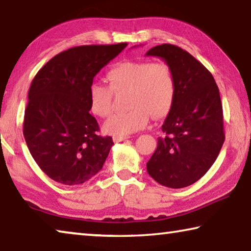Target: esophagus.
Returning a JSON list of instances; mask_svg holds the SVG:
<instances>
[{
	"label": "esophagus",
	"mask_w": 251,
	"mask_h": 251,
	"mask_svg": "<svg viewBox=\"0 0 251 251\" xmlns=\"http://www.w3.org/2000/svg\"><path fill=\"white\" fill-rule=\"evenodd\" d=\"M127 138H129V136H114L113 141L115 143H120L123 141H126Z\"/></svg>",
	"instance_id": "esophagus-1"
}]
</instances>
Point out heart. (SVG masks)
Listing matches in <instances>:
<instances>
[{
	"label": "heart",
	"instance_id": "heart-1",
	"mask_svg": "<svg viewBox=\"0 0 251 251\" xmlns=\"http://www.w3.org/2000/svg\"><path fill=\"white\" fill-rule=\"evenodd\" d=\"M107 86L93 84L90 88V107L100 117L112 112L113 94L126 93L125 113L114 114L106 121L105 131L114 136H127L147 125L150 115L166 117L176 99V79L165 62L123 61L106 73Z\"/></svg>",
	"mask_w": 251,
	"mask_h": 251
}]
</instances>
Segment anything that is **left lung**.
I'll use <instances>...</instances> for the list:
<instances>
[{
  "mask_svg": "<svg viewBox=\"0 0 251 251\" xmlns=\"http://www.w3.org/2000/svg\"><path fill=\"white\" fill-rule=\"evenodd\" d=\"M163 58L176 79V99L161 126L147 173L160 185L182 188L205 175L225 142L223 106L214 76L185 50L173 44L151 49Z\"/></svg>",
  "mask_w": 251,
  "mask_h": 251,
  "instance_id": "left-lung-1",
  "label": "left lung"
}]
</instances>
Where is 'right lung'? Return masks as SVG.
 Returning a JSON list of instances; mask_svg holds the SVG:
<instances>
[{
  "label": "right lung",
  "mask_w": 251,
  "mask_h": 251,
  "mask_svg": "<svg viewBox=\"0 0 251 251\" xmlns=\"http://www.w3.org/2000/svg\"><path fill=\"white\" fill-rule=\"evenodd\" d=\"M126 46H75L50 58L32 80L23 135L34 160L53 180L79 185L103 167L114 143L99 135V123L90 114V88Z\"/></svg>",
  "instance_id": "right-lung-1"
}]
</instances>
